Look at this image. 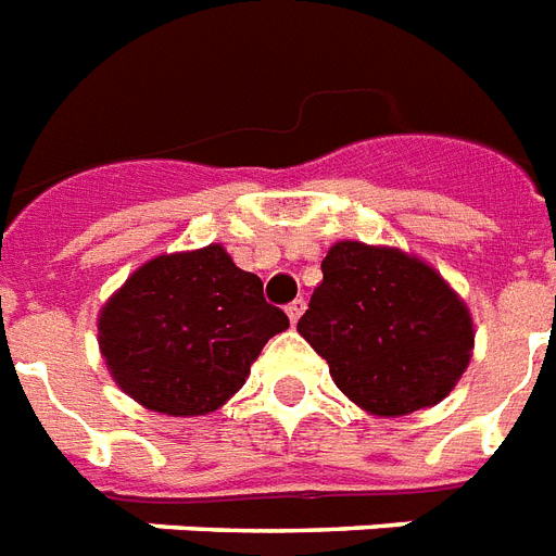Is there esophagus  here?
I'll use <instances>...</instances> for the list:
<instances>
[{"mask_svg":"<svg viewBox=\"0 0 556 556\" xmlns=\"http://www.w3.org/2000/svg\"><path fill=\"white\" fill-rule=\"evenodd\" d=\"M288 320L291 323H296L300 320V317H303V312H305V300H294V303H288Z\"/></svg>","mask_w":556,"mask_h":556,"instance_id":"1","label":"esophagus"}]
</instances>
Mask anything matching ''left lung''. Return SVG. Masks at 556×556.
I'll use <instances>...</instances> for the list:
<instances>
[{
    "instance_id": "obj_1",
    "label": "left lung",
    "mask_w": 556,
    "mask_h": 556,
    "mask_svg": "<svg viewBox=\"0 0 556 556\" xmlns=\"http://www.w3.org/2000/svg\"><path fill=\"white\" fill-rule=\"evenodd\" d=\"M296 331L364 413L397 418L453 392L473 357V317L415 253L357 239L334 242Z\"/></svg>"
}]
</instances>
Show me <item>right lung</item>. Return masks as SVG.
Segmentation results:
<instances>
[{"label":"right lung","mask_w":556,"mask_h":556,"mask_svg":"<svg viewBox=\"0 0 556 556\" xmlns=\"http://www.w3.org/2000/svg\"><path fill=\"white\" fill-rule=\"evenodd\" d=\"M286 329V314L262 296V279L213 242L132 270L100 308L98 346L132 401L192 418L225 406L262 346Z\"/></svg>","instance_id":"obj_1"}]
</instances>
